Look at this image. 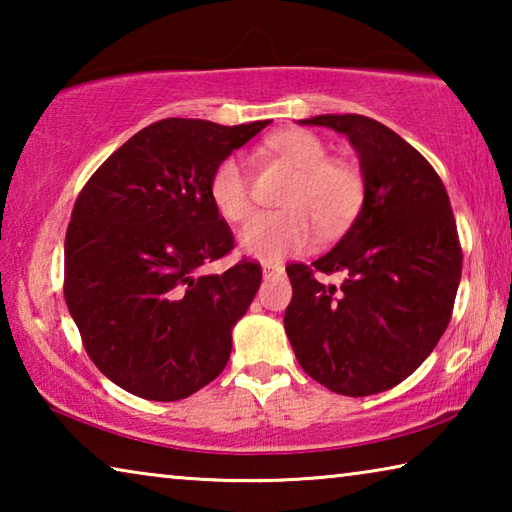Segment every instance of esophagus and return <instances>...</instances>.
I'll list each match as a JSON object with an SVG mask.
<instances>
[{"instance_id":"1","label":"esophagus","mask_w":512,"mask_h":512,"mask_svg":"<svg viewBox=\"0 0 512 512\" xmlns=\"http://www.w3.org/2000/svg\"><path fill=\"white\" fill-rule=\"evenodd\" d=\"M284 268L280 264H262V275L264 277H280Z\"/></svg>"}]
</instances>
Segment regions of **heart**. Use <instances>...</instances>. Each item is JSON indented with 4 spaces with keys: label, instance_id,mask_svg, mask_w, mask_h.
Wrapping results in <instances>:
<instances>
[{
    "label": "heart",
    "instance_id": "b5f03b06",
    "mask_svg": "<svg viewBox=\"0 0 512 512\" xmlns=\"http://www.w3.org/2000/svg\"><path fill=\"white\" fill-rule=\"evenodd\" d=\"M273 153L298 169L284 196L289 210L259 214L239 232V250L262 262H280L305 253L318 230L336 235L357 216L363 183L350 164L329 160L327 146L314 133L291 128L271 137ZM210 198L225 221L241 223L253 212V178L244 155L232 153L219 162L210 180Z\"/></svg>",
    "mask_w": 512,
    "mask_h": 512
}]
</instances>
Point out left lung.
Wrapping results in <instances>:
<instances>
[{"instance_id": "1", "label": "left lung", "mask_w": 512, "mask_h": 512, "mask_svg": "<svg viewBox=\"0 0 512 512\" xmlns=\"http://www.w3.org/2000/svg\"><path fill=\"white\" fill-rule=\"evenodd\" d=\"M359 155L363 203L348 232L314 264L287 266L284 329L296 359L329 391L366 397L404 381L452 318L463 253L447 189L391 128L363 115H318ZM345 272L336 290L313 277Z\"/></svg>"}]
</instances>
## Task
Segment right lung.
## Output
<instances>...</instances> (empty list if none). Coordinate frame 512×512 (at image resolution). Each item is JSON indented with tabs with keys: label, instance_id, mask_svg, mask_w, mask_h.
I'll return each instance as SVG.
<instances>
[{
	"label": "right lung",
	"instance_id": "obj_1",
	"mask_svg": "<svg viewBox=\"0 0 512 512\" xmlns=\"http://www.w3.org/2000/svg\"><path fill=\"white\" fill-rule=\"evenodd\" d=\"M271 124L162 119L110 155L76 198L65 237V302L85 350L119 388L185 400L223 372L232 327L262 268L201 266L230 253L210 198L219 162Z\"/></svg>",
	"mask_w": 512,
	"mask_h": 512
}]
</instances>
